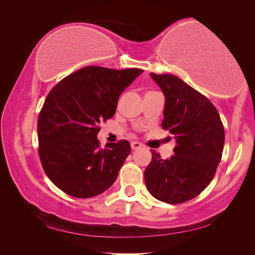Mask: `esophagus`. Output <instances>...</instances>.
Segmentation results:
<instances>
[{
    "mask_svg": "<svg viewBox=\"0 0 255 255\" xmlns=\"http://www.w3.org/2000/svg\"><path fill=\"white\" fill-rule=\"evenodd\" d=\"M141 146H142V144L140 142H138V141H132V142H130V148H132L133 150L140 149Z\"/></svg>",
    "mask_w": 255,
    "mask_h": 255,
    "instance_id": "obj_1",
    "label": "esophagus"
}]
</instances>
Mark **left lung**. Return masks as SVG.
Masks as SVG:
<instances>
[{
  "label": "left lung",
  "mask_w": 255,
  "mask_h": 255,
  "mask_svg": "<svg viewBox=\"0 0 255 255\" xmlns=\"http://www.w3.org/2000/svg\"><path fill=\"white\" fill-rule=\"evenodd\" d=\"M150 75L166 98L161 128L173 135L176 144L168 159L151 151L144 181L155 199L180 204L201 194L212 182L222 156L225 128L205 96L173 74Z\"/></svg>",
  "instance_id": "left-lung-1"
}]
</instances>
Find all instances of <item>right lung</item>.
<instances>
[{"label": "right lung", "instance_id": "add662e5", "mask_svg": "<svg viewBox=\"0 0 255 255\" xmlns=\"http://www.w3.org/2000/svg\"><path fill=\"white\" fill-rule=\"evenodd\" d=\"M143 70L90 66L54 86L37 123L38 153L45 174L60 190L91 198L109 189L130 153L128 140L100 146V123L111 119L121 92Z\"/></svg>", "mask_w": 255, "mask_h": 255}]
</instances>
